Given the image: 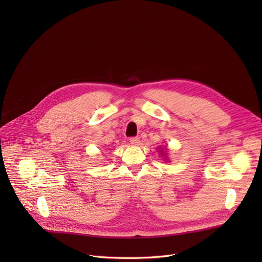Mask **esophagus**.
I'll return each instance as SVG.
<instances>
[{
	"label": "esophagus",
	"mask_w": 262,
	"mask_h": 262,
	"mask_svg": "<svg viewBox=\"0 0 262 262\" xmlns=\"http://www.w3.org/2000/svg\"><path fill=\"white\" fill-rule=\"evenodd\" d=\"M129 141L133 145H139V143H140V139L138 138V137H134V138H130Z\"/></svg>",
	"instance_id": "obj_1"
}]
</instances>
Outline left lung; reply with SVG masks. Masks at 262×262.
<instances>
[{
  "mask_svg": "<svg viewBox=\"0 0 262 262\" xmlns=\"http://www.w3.org/2000/svg\"><path fill=\"white\" fill-rule=\"evenodd\" d=\"M160 154L163 156V158H164V159H167V158H168V157H167V154L164 153V148H163V147H161V149H160Z\"/></svg>",
  "mask_w": 262,
  "mask_h": 262,
  "instance_id": "obj_1",
  "label": "left lung"
}]
</instances>
